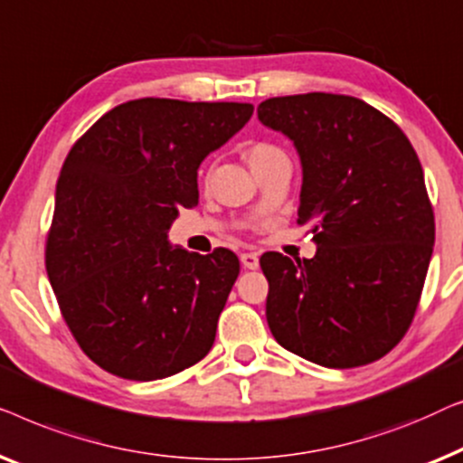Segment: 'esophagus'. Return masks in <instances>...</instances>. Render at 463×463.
Instances as JSON below:
<instances>
[{"instance_id":"esophagus-1","label":"esophagus","mask_w":463,"mask_h":463,"mask_svg":"<svg viewBox=\"0 0 463 463\" xmlns=\"http://www.w3.org/2000/svg\"><path fill=\"white\" fill-rule=\"evenodd\" d=\"M241 264H243L245 269L256 270L258 266H260V258H258V253H241Z\"/></svg>"}]
</instances>
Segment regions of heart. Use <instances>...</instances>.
<instances>
[{
  "label": "heart",
  "mask_w": 463,
  "mask_h": 463,
  "mask_svg": "<svg viewBox=\"0 0 463 463\" xmlns=\"http://www.w3.org/2000/svg\"><path fill=\"white\" fill-rule=\"evenodd\" d=\"M277 157H283V151L275 145H270V142H256V145H251L250 148L245 151V159L247 164H250L251 172H256L266 164H270V161H275Z\"/></svg>",
  "instance_id": "obj_1"
}]
</instances>
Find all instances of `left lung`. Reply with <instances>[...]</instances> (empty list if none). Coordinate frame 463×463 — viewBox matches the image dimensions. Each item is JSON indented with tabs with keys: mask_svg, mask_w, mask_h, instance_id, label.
<instances>
[{
	"mask_svg": "<svg viewBox=\"0 0 463 463\" xmlns=\"http://www.w3.org/2000/svg\"><path fill=\"white\" fill-rule=\"evenodd\" d=\"M302 164L298 222L317 253L260 258L266 321L285 350L329 369L388 354L418 308L434 245L424 169L392 119L354 96L296 94L258 107Z\"/></svg>",
	"mask_w": 463,
	"mask_h": 463,
	"instance_id": "8db88e82",
	"label": "left lung"
}]
</instances>
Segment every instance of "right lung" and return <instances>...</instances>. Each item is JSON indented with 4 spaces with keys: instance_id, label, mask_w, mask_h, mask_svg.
Returning a JSON list of instances; mask_svg holds the SVG:
<instances>
[{
    "instance_id": "right-lung-1",
    "label": "right lung",
    "mask_w": 463,
    "mask_h": 463,
    "mask_svg": "<svg viewBox=\"0 0 463 463\" xmlns=\"http://www.w3.org/2000/svg\"><path fill=\"white\" fill-rule=\"evenodd\" d=\"M251 104L140 99L104 113L64 159L45 270L71 334L99 367L151 382L199 363L239 260L172 247L197 169L250 121Z\"/></svg>"
}]
</instances>
